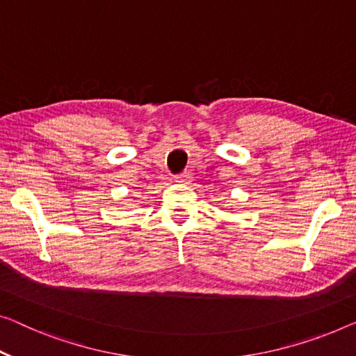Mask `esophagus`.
<instances>
[{"label":"esophagus","instance_id":"obj_1","mask_svg":"<svg viewBox=\"0 0 356 356\" xmlns=\"http://www.w3.org/2000/svg\"><path fill=\"white\" fill-rule=\"evenodd\" d=\"M176 182L182 184V185H188L190 182H193V176L190 172H184V174H179L176 176Z\"/></svg>","mask_w":356,"mask_h":356}]
</instances>
